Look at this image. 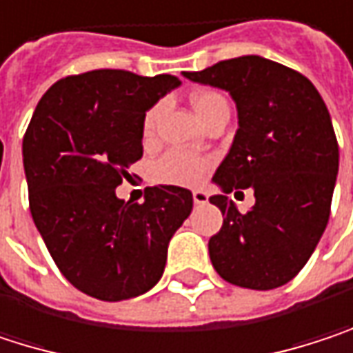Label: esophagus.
<instances>
[{"label": "esophagus", "mask_w": 353, "mask_h": 353, "mask_svg": "<svg viewBox=\"0 0 353 353\" xmlns=\"http://www.w3.org/2000/svg\"><path fill=\"white\" fill-rule=\"evenodd\" d=\"M193 201H195V205H205L207 201H209V195H207V191H193Z\"/></svg>", "instance_id": "1"}]
</instances>
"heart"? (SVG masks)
Listing matches in <instances>:
<instances>
[{"mask_svg":"<svg viewBox=\"0 0 353 353\" xmlns=\"http://www.w3.org/2000/svg\"><path fill=\"white\" fill-rule=\"evenodd\" d=\"M223 97L215 91H201L197 95H193V110L197 111L199 119L207 113V110L221 101ZM160 108H152L144 115V134L150 136L154 130L156 117H158ZM209 168V160L201 158V156L189 154V152H181V150H170L164 156H160L154 164L150 166V179L158 185H172V187H195L199 185Z\"/></svg>","mask_w":353,"mask_h":353,"instance_id":"heart-1","label":"heart"}]
</instances>
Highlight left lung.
<instances>
[{
	"mask_svg": "<svg viewBox=\"0 0 353 353\" xmlns=\"http://www.w3.org/2000/svg\"><path fill=\"white\" fill-rule=\"evenodd\" d=\"M185 79L230 93L238 132L209 197L223 213L209 240L217 274L238 287L270 290L307 264L330 219L339 148L330 111L301 72L258 54L221 61ZM252 188L256 197L240 214L227 195Z\"/></svg>",
	"mask_w": 353,
	"mask_h": 353,
	"instance_id": "1",
	"label": "left lung"
}]
</instances>
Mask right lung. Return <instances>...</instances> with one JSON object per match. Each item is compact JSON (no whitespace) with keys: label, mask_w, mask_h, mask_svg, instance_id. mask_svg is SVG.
Instances as JSON below:
<instances>
[{"label":"right lung","mask_w":353,"mask_h":353,"mask_svg":"<svg viewBox=\"0 0 353 353\" xmlns=\"http://www.w3.org/2000/svg\"><path fill=\"white\" fill-rule=\"evenodd\" d=\"M172 74L99 68L54 83L22 144L32 219L65 279L99 301L154 287L168 242L193 209L183 187H148L144 203L115 187L142 158L144 115L176 89Z\"/></svg>","instance_id":"add662e5"}]
</instances>
